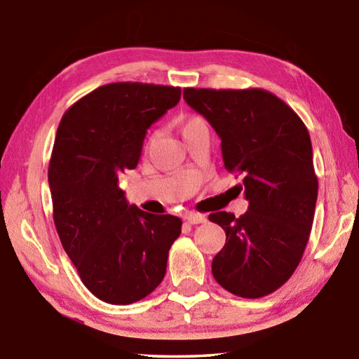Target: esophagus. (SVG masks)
Segmentation results:
<instances>
[{
  "label": "esophagus",
  "mask_w": 359,
  "mask_h": 359,
  "mask_svg": "<svg viewBox=\"0 0 359 359\" xmlns=\"http://www.w3.org/2000/svg\"><path fill=\"white\" fill-rule=\"evenodd\" d=\"M185 218L190 224H199V223L208 222V217L203 214H196V212H190V214H188Z\"/></svg>",
  "instance_id": "obj_1"
}]
</instances>
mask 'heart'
Instances as JSON below:
<instances>
[{
	"mask_svg": "<svg viewBox=\"0 0 359 359\" xmlns=\"http://www.w3.org/2000/svg\"><path fill=\"white\" fill-rule=\"evenodd\" d=\"M203 118H199V117H190V118H188L187 121H185V126H188V125H191V123H196V121H201ZM185 126H184V128H185Z\"/></svg>",
	"mask_w": 359,
	"mask_h": 359,
	"instance_id": "heart-1",
	"label": "heart"
}]
</instances>
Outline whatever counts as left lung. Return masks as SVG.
Segmentation results:
<instances>
[{"instance_id":"left-lung-1","label":"left lung","mask_w":359,"mask_h":359,"mask_svg":"<svg viewBox=\"0 0 359 359\" xmlns=\"http://www.w3.org/2000/svg\"><path fill=\"white\" fill-rule=\"evenodd\" d=\"M184 100L222 139L224 168L242 177L248 201L241 217L209 215L226 233L212 274L236 296L271 294L293 276L313 223L318 180L306 125L261 88H185Z\"/></svg>"}]
</instances>
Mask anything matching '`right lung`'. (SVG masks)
<instances>
[{"mask_svg":"<svg viewBox=\"0 0 359 359\" xmlns=\"http://www.w3.org/2000/svg\"><path fill=\"white\" fill-rule=\"evenodd\" d=\"M179 101V87L115 82L60 121L48 165L53 222L81 280L104 302L141 301L166 274L182 220L130 204L118 175L137 166L145 133Z\"/></svg>","mask_w":359,"mask_h":359,"instance_id":"1","label":"right lung"}]
</instances>
